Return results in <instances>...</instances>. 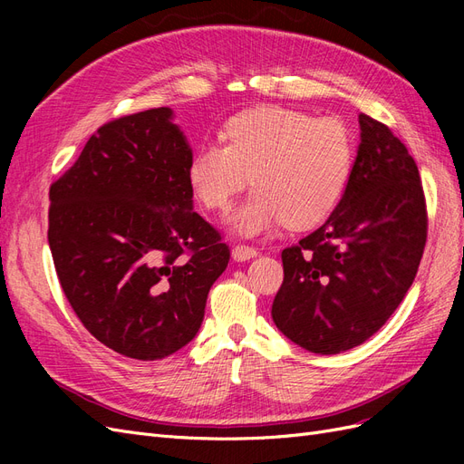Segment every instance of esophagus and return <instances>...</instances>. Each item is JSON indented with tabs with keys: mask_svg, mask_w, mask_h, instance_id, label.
<instances>
[{
	"mask_svg": "<svg viewBox=\"0 0 464 464\" xmlns=\"http://www.w3.org/2000/svg\"><path fill=\"white\" fill-rule=\"evenodd\" d=\"M257 256V249L254 246H247V244H236L232 247V257L236 261H247V259H254Z\"/></svg>",
	"mask_w": 464,
	"mask_h": 464,
	"instance_id": "34e87169",
	"label": "esophagus"
}]
</instances>
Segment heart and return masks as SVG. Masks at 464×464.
<instances>
[{
	"instance_id": "heart-1",
	"label": "heart",
	"mask_w": 464,
	"mask_h": 464,
	"mask_svg": "<svg viewBox=\"0 0 464 464\" xmlns=\"http://www.w3.org/2000/svg\"><path fill=\"white\" fill-rule=\"evenodd\" d=\"M220 145H203L188 164V184L207 210L227 213L251 176L257 189L236 210L232 227L259 234L285 222L314 228L341 205L354 168V137L336 118L285 106L234 114Z\"/></svg>"
}]
</instances>
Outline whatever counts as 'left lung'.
<instances>
[{
	"mask_svg": "<svg viewBox=\"0 0 464 464\" xmlns=\"http://www.w3.org/2000/svg\"><path fill=\"white\" fill-rule=\"evenodd\" d=\"M360 147L341 205L321 228L283 249L275 325L315 354L368 341L414 283L428 208L409 149L385 123L360 114Z\"/></svg>",
	"mask_w": 464,
	"mask_h": 464,
	"instance_id": "1",
	"label": "left lung"
}]
</instances>
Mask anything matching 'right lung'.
<instances>
[{"instance_id":"add662e5","label":"right lung","mask_w":464,"mask_h":464,"mask_svg":"<svg viewBox=\"0 0 464 464\" xmlns=\"http://www.w3.org/2000/svg\"><path fill=\"white\" fill-rule=\"evenodd\" d=\"M191 149L170 108L98 128L50 186L48 244L67 302L118 354L160 360L198 334L230 261L188 184Z\"/></svg>"}]
</instances>
